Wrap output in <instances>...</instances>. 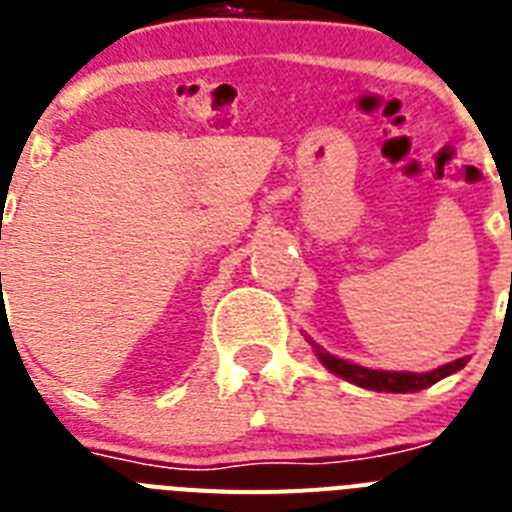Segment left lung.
Instances as JSON below:
<instances>
[{
    "instance_id": "1",
    "label": "left lung",
    "mask_w": 512,
    "mask_h": 512,
    "mask_svg": "<svg viewBox=\"0 0 512 512\" xmlns=\"http://www.w3.org/2000/svg\"><path fill=\"white\" fill-rule=\"evenodd\" d=\"M319 361L330 368L332 373L348 379L350 384H358L363 389L373 391H394V394H404V391H420L425 386H433L435 381L446 379L453 371H461L466 366V358H459V361L446 363V366L435 368V371L428 373H399V371H373V368L355 366L350 361H342V358H335L330 353H317Z\"/></svg>"
}]
</instances>
